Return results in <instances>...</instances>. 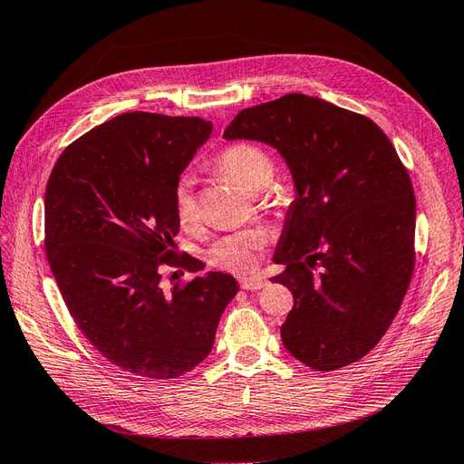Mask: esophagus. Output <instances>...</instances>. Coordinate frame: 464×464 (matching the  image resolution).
Masks as SVG:
<instances>
[{"instance_id": "1", "label": "esophagus", "mask_w": 464, "mask_h": 464, "mask_svg": "<svg viewBox=\"0 0 464 464\" xmlns=\"http://www.w3.org/2000/svg\"><path fill=\"white\" fill-rule=\"evenodd\" d=\"M266 285L265 276L261 275H251V276H240V286L244 290H259Z\"/></svg>"}]
</instances>
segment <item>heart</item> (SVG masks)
<instances>
[{"label":"heart","instance_id":"heart-1","mask_svg":"<svg viewBox=\"0 0 464 464\" xmlns=\"http://www.w3.org/2000/svg\"><path fill=\"white\" fill-rule=\"evenodd\" d=\"M217 170L228 178L246 193L256 195L263 191L273 178V162L263 149L251 143H236L224 149L217 157ZM174 210L184 227H191L198 218V203L191 191V179L179 178L174 188ZM263 237L257 232H240L222 237L208 249L207 259L220 269L247 273L256 269Z\"/></svg>","mask_w":464,"mask_h":464}]
</instances>
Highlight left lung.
<instances>
[{
    "label": "left lung",
    "mask_w": 464,
    "mask_h": 464,
    "mask_svg": "<svg viewBox=\"0 0 464 464\" xmlns=\"http://www.w3.org/2000/svg\"><path fill=\"white\" fill-rule=\"evenodd\" d=\"M224 139L276 149L294 181L273 257L286 269L271 278L294 296L285 348L317 372L366 356L414 266L416 199L395 147L366 116L298 92L242 110Z\"/></svg>",
    "instance_id": "left-lung-1"
}]
</instances>
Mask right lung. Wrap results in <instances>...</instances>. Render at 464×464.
<instances>
[{
  "label": "right lung",
  "instance_id": "obj_1",
  "mask_svg": "<svg viewBox=\"0 0 464 464\" xmlns=\"http://www.w3.org/2000/svg\"><path fill=\"white\" fill-rule=\"evenodd\" d=\"M210 131L201 118L130 111L69 145L46 186L44 246L69 314L98 353L145 379L201 363L240 290L220 271L162 283V265L203 269L174 251V188Z\"/></svg>",
  "mask_w": 464,
  "mask_h": 464
}]
</instances>
